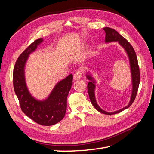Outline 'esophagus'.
Segmentation results:
<instances>
[{"mask_svg": "<svg viewBox=\"0 0 154 154\" xmlns=\"http://www.w3.org/2000/svg\"><path fill=\"white\" fill-rule=\"evenodd\" d=\"M82 71H80V70H78V71L74 72L73 79L74 80H78L82 78Z\"/></svg>", "mask_w": 154, "mask_h": 154, "instance_id": "esophagus-1", "label": "esophagus"}]
</instances>
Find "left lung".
<instances>
[{
    "instance_id": "left-lung-1",
    "label": "left lung",
    "mask_w": 154,
    "mask_h": 154,
    "mask_svg": "<svg viewBox=\"0 0 154 154\" xmlns=\"http://www.w3.org/2000/svg\"><path fill=\"white\" fill-rule=\"evenodd\" d=\"M103 29L105 32V42L108 43V42H118V43L122 46L126 51V52H127L129 58L130 70H131L132 81V94H131V97H130V101L129 102L128 105L119 110L113 112H106V111H104L103 110H102L98 106V105L97 104L96 98H95V94H94V89L96 87L94 84L95 81L94 80V78H93L89 74H87V79H88V80H90V82L88 83V85H87L88 93V96H89V98L92 105L94 106V108L97 111H99L100 112L106 114V115H112V114H118L120 112L128 109V107L133 103V102L136 97L139 82H140V72H139V68L138 66V62H137V58L136 57V52H135L134 48H132V46L131 45V44H130L123 36L119 35L115 29L110 28V27H104Z\"/></svg>"
}]
</instances>
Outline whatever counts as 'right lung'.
Wrapping results in <instances>:
<instances>
[{
	"instance_id": "right-lung-1",
	"label": "right lung",
	"mask_w": 154,
	"mask_h": 154,
	"mask_svg": "<svg viewBox=\"0 0 154 154\" xmlns=\"http://www.w3.org/2000/svg\"><path fill=\"white\" fill-rule=\"evenodd\" d=\"M42 41V38L36 40L19 56L13 69V82L14 91L23 112L37 123L51 126L60 122L66 114L67 95L72 83V74L58 82L49 96L44 101L36 100L31 95L26 86L24 67L29 54L35 51Z\"/></svg>"
}]
</instances>
